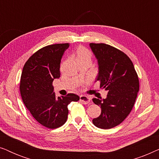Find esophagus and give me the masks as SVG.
<instances>
[{"label": "esophagus", "mask_w": 159, "mask_h": 159, "mask_svg": "<svg viewBox=\"0 0 159 159\" xmlns=\"http://www.w3.org/2000/svg\"><path fill=\"white\" fill-rule=\"evenodd\" d=\"M80 101L84 104H88L90 102V98L85 95H80Z\"/></svg>", "instance_id": "34e87169"}]
</instances>
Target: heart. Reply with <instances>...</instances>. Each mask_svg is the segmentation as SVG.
<instances>
[{
  "label": "heart",
  "instance_id": "heart-1",
  "mask_svg": "<svg viewBox=\"0 0 159 159\" xmlns=\"http://www.w3.org/2000/svg\"><path fill=\"white\" fill-rule=\"evenodd\" d=\"M92 53L88 48L84 47H79L76 51V59L78 61L82 60H91Z\"/></svg>",
  "mask_w": 159,
  "mask_h": 159
}]
</instances>
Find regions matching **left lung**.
<instances>
[{
    "label": "left lung",
    "mask_w": 159,
    "mask_h": 159,
    "mask_svg": "<svg viewBox=\"0 0 159 159\" xmlns=\"http://www.w3.org/2000/svg\"><path fill=\"white\" fill-rule=\"evenodd\" d=\"M90 46L98 59L100 88L108 91L106 99H93L101 108L93 123L101 129H111L131 112L139 91L138 76L131 59L120 50L105 43H90Z\"/></svg>",
    "instance_id": "left-lung-1"
}]
</instances>
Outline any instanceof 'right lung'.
Returning <instances> with one entry per match:
<instances>
[{"instance_id": "1", "label": "right lung", "mask_w": 159, "mask_h": 159, "mask_svg": "<svg viewBox=\"0 0 159 159\" xmlns=\"http://www.w3.org/2000/svg\"><path fill=\"white\" fill-rule=\"evenodd\" d=\"M69 43L47 45L30 56L23 67L20 93L26 107L35 120L49 129L60 127L67 120L68 105L78 101L74 93L56 97L54 79L60 77V64Z\"/></svg>"}]
</instances>
